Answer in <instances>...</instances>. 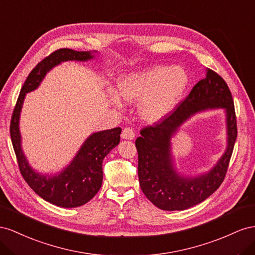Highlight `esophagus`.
<instances>
[{
	"instance_id": "34e87169",
	"label": "esophagus",
	"mask_w": 255,
	"mask_h": 255,
	"mask_svg": "<svg viewBox=\"0 0 255 255\" xmlns=\"http://www.w3.org/2000/svg\"><path fill=\"white\" fill-rule=\"evenodd\" d=\"M122 137L126 140H133L134 139V131L131 128H125L122 132Z\"/></svg>"
}]
</instances>
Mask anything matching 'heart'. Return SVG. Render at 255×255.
Segmentation results:
<instances>
[{
  "instance_id": "obj_1",
  "label": "heart",
  "mask_w": 255,
  "mask_h": 255,
  "mask_svg": "<svg viewBox=\"0 0 255 255\" xmlns=\"http://www.w3.org/2000/svg\"><path fill=\"white\" fill-rule=\"evenodd\" d=\"M189 84L187 71L180 66H152L124 76L119 80V92L112 99L121 106L120 96L129 103H141L142 119L157 123L175 110Z\"/></svg>"
}]
</instances>
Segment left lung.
I'll return each instance as SVG.
<instances>
[{
    "mask_svg": "<svg viewBox=\"0 0 255 255\" xmlns=\"http://www.w3.org/2000/svg\"><path fill=\"white\" fill-rule=\"evenodd\" d=\"M223 108L227 125V148L213 168L195 177L184 176L173 165L171 137L196 113ZM237 137L234 101L228 84L212 69L196 83L188 97L155 126L141 130L135 140L137 174L145 196L162 210H185L200 204L220 187L227 174Z\"/></svg>",
    "mask_w": 255,
    "mask_h": 255,
    "instance_id": "obj_1",
    "label": "left lung"
}]
</instances>
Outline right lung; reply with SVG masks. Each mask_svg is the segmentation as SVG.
<instances>
[{"instance_id":"1","label":"right lung","mask_w":255,"mask_h":255,"mask_svg":"<svg viewBox=\"0 0 255 255\" xmlns=\"http://www.w3.org/2000/svg\"><path fill=\"white\" fill-rule=\"evenodd\" d=\"M98 51H75L60 49L36 65L21 89L10 122V137L19 169L23 178L40 198L55 206L72 208L92 200L103 184V161L121 140L120 127L93 132L78 150L70 163L56 174H42L28 163L22 149L20 133V114L26 93L38 89L48 72L63 62H87Z\"/></svg>"}]
</instances>
